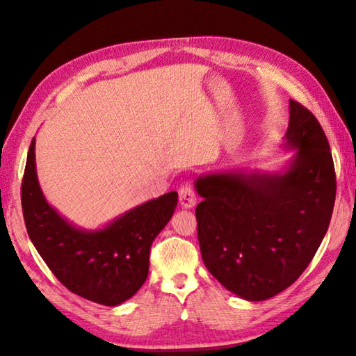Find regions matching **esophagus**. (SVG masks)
I'll return each instance as SVG.
<instances>
[{
	"label": "esophagus",
	"instance_id": "34e87169",
	"mask_svg": "<svg viewBox=\"0 0 356 356\" xmlns=\"http://www.w3.org/2000/svg\"><path fill=\"white\" fill-rule=\"evenodd\" d=\"M179 202L184 208H193L195 205V191L193 185L184 184L179 188Z\"/></svg>",
	"mask_w": 356,
	"mask_h": 356
}]
</instances>
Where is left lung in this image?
Wrapping results in <instances>:
<instances>
[{"label":"left lung","mask_w":356,"mask_h":356,"mask_svg":"<svg viewBox=\"0 0 356 356\" xmlns=\"http://www.w3.org/2000/svg\"><path fill=\"white\" fill-rule=\"evenodd\" d=\"M287 148L297 153L283 172H216L195 180V208L207 269L248 301L289 287L312 261L335 205L337 177L318 120L289 101Z\"/></svg>","instance_id":"1"}]
</instances>
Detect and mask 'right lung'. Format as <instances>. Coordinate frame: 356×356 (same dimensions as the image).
<instances>
[{
	"label": "right lung",
	"instance_id": "obj_1",
	"mask_svg": "<svg viewBox=\"0 0 356 356\" xmlns=\"http://www.w3.org/2000/svg\"><path fill=\"white\" fill-rule=\"evenodd\" d=\"M26 228L36 251L73 293L118 306L140 289L149 268V248L177 207V193L145 202L97 231L79 229L53 209L38 184L35 138L21 184Z\"/></svg>",
	"mask_w": 356,
	"mask_h": 356
}]
</instances>
